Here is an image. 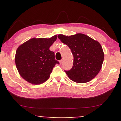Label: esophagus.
Masks as SVG:
<instances>
[{
	"mask_svg": "<svg viewBox=\"0 0 121 121\" xmlns=\"http://www.w3.org/2000/svg\"><path fill=\"white\" fill-rule=\"evenodd\" d=\"M63 63V60L62 59V60H59V63H60V64H62Z\"/></svg>",
	"mask_w": 121,
	"mask_h": 121,
	"instance_id": "34e87169",
	"label": "esophagus"
}]
</instances>
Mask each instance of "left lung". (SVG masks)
I'll use <instances>...</instances> for the list:
<instances>
[{
  "instance_id": "left-lung-1",
  "label": "left lung",
  "mask_w": 121,
  "mask_h": 121,
  "mask_svg": "<svg viewBox=\"0 0 121 121\" xmlns=\"http://www.w3.org/2000/svg\"><path fill=\"white\" fill-rule=\"evenodd\" d=\"M59 39L70 48L74 57L73 65L65 70L74 82H87L100 72L104 59L103 49L98 41L82 34L70 36L58 35Z\"/></svg>"
}]
</instances>
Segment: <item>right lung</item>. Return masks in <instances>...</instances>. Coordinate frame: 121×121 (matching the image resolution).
Instances as JSON below:
<instances>
[{
	"label": "right lung",
	"instance_id": "1",
	"mask_svg": "<svg viewBox=\"0 0 121 121\" xmlns=\"http://www.w3.org/2000/svg\"><path fill=\"white\" fill-rule=\"evenodd\" d=\"M57 39V36L49 39L33 38L17 48L15 62L20 75L32 84H42L49 79L56 64L54 53L49 47Z\"/></svg>",
	"mask_w": 121,
	"mask_h": 121
}]
</instances>
